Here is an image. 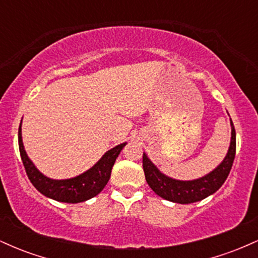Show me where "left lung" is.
<instances>
[{"label":"left lung","instance_id":"left-lung-1","mask_svg":"<svg viewBox=\"0 0 258 258\" xmlns=\"http://www.w3.org/2000/svg\"><path fill=\"white\" fill-rule=\"evenodd\" d=\"M230 125H232V141H230L227 156L216 170L199 179L176 180L170 178L160 172L158 168L154 166L153 162L147 158L146 154H143V170L147 183L150 188L162 199L178 204L197 203L217 191L227 179L230 168L233 166L234 158H235V128H234L232 120H230Z\"/></svg>","mask_w":258,"mask_h":258}]
</instances>
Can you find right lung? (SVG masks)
I'll return each instance as SVG.
<instances>
[{
	"label": "right lung",
	"instance_id": "right-lung-1",
	"mask_svg": "<svg viewBox=\"0 0 258 258\" xmlns=\"http://www.w3.org/2000/svg\"><path fill=\"white\" fill-rule=\"evenodd\" d=\"M20 126H22V123H20ZM20 126L19 131H18L19 152L29 179L41 194L46 195L51 199L61 201V203H82V201L98 195L110 178L111 168L114 166L115 160L119 156L122 148L126 146V143H122L120 146L112 148L103 155V158L93 167L86 171L85 173L75 177V178L55 180L43 176L28 158L24 150V146H23Z\"/></svg>",
	"mask_w": 258,
	"mask_h": 258
}]
</instances>
